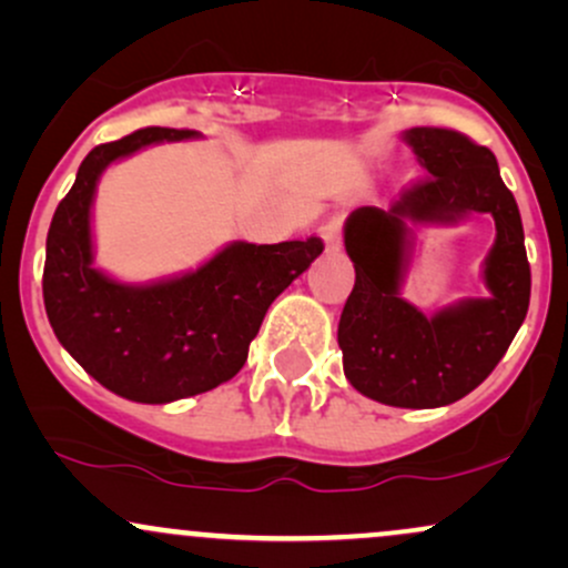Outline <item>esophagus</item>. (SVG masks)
<instances>
[{"label":"esophagus","instance_id":"obj_1","mask_svg":"<svg viewBox=\"0 0 568 568\" xmlns=\"http://www.w3.org/2000/svg\"><path fill=\"white\" fill-rule=\"evenodd\" d=\"M321 234H323L325 245H328V247L342 245V219L334 216V219L325 221V224L321 226Z\"/></svg>","mask_w":568,"mask_h":568}]
</instances>
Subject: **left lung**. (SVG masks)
Wrapping results in <instances>:
<instances>
[{"mask_svg":"<svg viewBox=\"0 0 568 568\" xmlns=\"http://www.w3.org/2000/svg\"><path fill=\"white\" fill-rule=\"evenodd\" d=\"M427 175L406 186L389 211L357 207L344 226L355 288L338 321L344 374L384 406L438 408L473 393L518 334L531 296L524 224L491 149L452 128L403 133ZM491 212L498 240L487 260L488 300H466L427 318L399 298L405 221L455 220Z\"/></svg>","mask_w":568,"mask_h":568,"instance_id":"left-lung-1","label":"left lung"}]
</instances>
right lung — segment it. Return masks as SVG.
<instances>
[{"instance_id": "obj_1", "label": "right lung", "mask_w": 568, "mask_h": 568, "mask_svg": "<svg viewBox=\"0 0 568 568\" xmlns=\"http://www.w3.org/2000/svg\"><path fill=\"white\" fill-rule=\"evenodd\" d=\"M194 135L141 128L95 146L48 232L42 296L58 342L95 382L135 403H173L230 382L245 366L270 304L323 253L321 237L232 243L197 272L141 288L98 272L90 243L98 175L149 143Z\"/></svg>"}]
</instances>
